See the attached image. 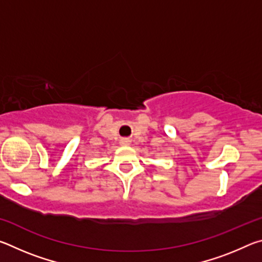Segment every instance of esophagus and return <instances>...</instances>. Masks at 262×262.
<instances>
[{"label":"esophagus","mask_w":262,"mask_h":262,"mask_svg":"<svg viewBox=\"0 0 262 262\" xmlns=\"http://www.w3.org/2000/svg\"><path fill=\"white\" fill-rule=\"evenodd\" d=\"M121 144L122 145H127L128 144V140L127 139H122L121 140Z\"/></svg>","instance_id":"34e87169"}]
</instances>
